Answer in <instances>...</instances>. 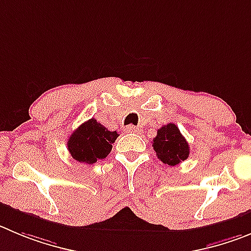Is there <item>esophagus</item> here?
Masks as SVG:
<instances>
[{"label": "esophagus", "mask_w": 251, "mask_h": 251, "mask_svg": "<svg viewBox=\"0 0 251 251\" xmlns=\"http://www.w3.org/2000/svg\"><path fill=\"white\" fill-rule=\"evenodd\" d=\"M125 131L126 132H130V133H136V132H139V128H137L136 126L128 125L125 127Z\"/></svg>", "instance_id": "obj_1"}]
</instances>
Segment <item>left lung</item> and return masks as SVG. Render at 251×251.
I'll return each instance as SVG.
<instances>
[{
  "label": "left lung",
  "mask_w": 251,
  "mask_h": 251,
  "mask_svg": "<svg viewBox=\"0 0 251 251\" xmlns=\"http://www.w3.org/2000/svg\"><path fill=\"white\" fill-rule=\"evenodd\" d=\"M153 150L157 157L168 166H176L189 156V145L175 124H167L157 131L153 139Z\"/></svg>",
  "instance_id": "8db88e82"
}]
</instances>
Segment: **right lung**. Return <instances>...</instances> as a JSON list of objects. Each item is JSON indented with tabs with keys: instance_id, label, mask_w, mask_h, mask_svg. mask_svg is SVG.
Returning a JSON list of instances; mask_svg holds the SVG:
<instances>
[{
	"instance_id": "add662e5",
	"label": "right lung",
	"mask_w": 251,
	"mask_h": 251,
	"mask_svg": "<svg viewBox=\"0 0 251 251\" xmlns=\"http://www.w3.org/2000/svg\"><path fill=\"white\" fill-rule=\"evenodd\" d=\"M118 137L116 131H109L95 119H90L70 135L68 151L78 162L93 165L106 157Z\"/></svg>"
}]
</instances>
